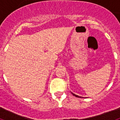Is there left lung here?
<instances>
[{
	"mask_svg": "<svg viewBox=\"0 0 120 120\" xmlns=\"http://www.w3.org/2000/svg\"><path fill=\"white\" fill-rule=\"evenodd\" d=\"M71 94H73V96H75V97H79V98H83L82 97H80V96H77V95H76V94H75L74 93H71Z\"/></svg>",
	"mask_w": 120,
	"mask_h": 120,
	"instance_id": "left-lung-1",
	"label": "left lung"
}]
</instances>
